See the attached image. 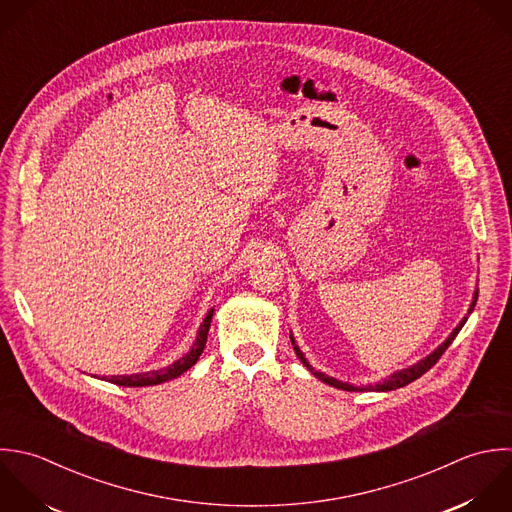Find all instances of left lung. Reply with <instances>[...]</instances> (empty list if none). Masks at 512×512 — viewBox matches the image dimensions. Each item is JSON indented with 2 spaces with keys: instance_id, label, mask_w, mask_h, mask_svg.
<instances>
[{
  "instance_id": "obj_1",
  "label": "left lung",
  "mask_w": 512,
  "mask_h": 512,
  "mask_svg": "<svg viewBox=\"0 0 512 512\" xmlns=\"http://www.w3.org/2000/svg\"><path fill=\"white\" fill-rule=\"evenodd\" d=\"M477 299H479V289H477L475 295H473V303H471V307H469V315L473 313V309H475V305H477ZM467 319H469V317H465V319L457 325V329L447 337L445 343H441L431 355H427L425 359H421L417 365H413V367H409V369H403V371H397V373H393L389 379H385L383 383H375V385H369V387H355V385L343 383V381H339V379H333V377H329V375H325V373H321V371H315V369L309 365V361L305 359V355L301 353V349L295 345V339H293V337H291V343H293V349H295L297 357L303 361V365H305L317 379H321L323 383H327V385H331V387H337V389H343V391H393V389L405 387V385L413 383L415 379L423 377V375L443 357V353H445V351L449 349V345L455 341V337L459 335V331L463 329V325L467 323Z\"/></svg>"
}]
</instances>
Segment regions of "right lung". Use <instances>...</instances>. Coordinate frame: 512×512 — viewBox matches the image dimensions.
<instances>
[{
  "instance_id": "1",
  "label": "right lung",
  "mask_w": 512,
  "mask_h": 512,
  "mask_svg": "<svg viewBox=\"0 0 512 512\" xmlns=\"http://www.w3.org/2000/svg\"><path fill=\"white\" fill-rule=\"evenodd\" d=\"M211 317H213V309L203 319V323L199 327V333H197V339H195L193 347L189 349V353H185L181 359H177L169 367L157 369V371H149V373H137V375H121V377L113 375L109 379L105 377V381H109L113 385H119V387H149V385H159V383L177 379L179 375L189 371L197 363V359L201 357V353L205 349V343H207V333H209V327H211Z\"/></svg>"
}]
</instances>
